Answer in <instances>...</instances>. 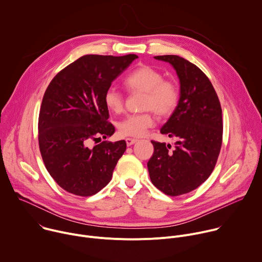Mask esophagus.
I'll list each match as a JSON object with an SVG mask.
<instances>
[{
    "mask_svg": "<svg viewBox=\"0 0 262 262\" xmlns=\"http://www.w3.org/2000/svg\"><path fill=\"white\" fill-rule=\"evenodd\" d=\"M125 141H126L127 146H132V145H134L138 140H137V139H135V138H126V139H125Z\"/></svg>",
    "mask_w": 262,
    "mask_h": 262,
    "instance_id": "1",
    "label": "esophagus"
}]
</instances>
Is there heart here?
Instances as JSON below:
<instances>
[{
	"label": "heart",
	"mask_w": 262,
	"mask_h": 262,
	"mask_svg": "<svg viewBox=\"0 0 262 262\" xmlns=\"http://www.w3.org/2000/svg\"><path fill=\"white\" fill-rule=\"evenodd\" d=\"M123 84L130 93L144 92L142 113L132 114L118 123V130L125 137H143L156 124V113L160 116L171 115L179 102V88L155 67L141 65L124 78ZM104 104L116 114L124 110V96L114 88L104 93Z\"/></svg>",
	"instance_id": "obj_1"
}]
</instances>
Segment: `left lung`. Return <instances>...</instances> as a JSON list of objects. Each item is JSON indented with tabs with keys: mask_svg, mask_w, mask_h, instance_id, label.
<instances>
[{
	"mask_svg": "<svg viewBox=\"0 0 262 262\" xmlns=\"http://www.w3.org/2000/svg\"><path fill=\"white\" fill-rule=\"evenodd\" d=\"M169 62L180 82V98L161 133L177 139L170 144L151 141L155 151L147 167L151 182L164 194L179 196L201 185L213 171L223 140L222 107L206 74L179 56L155 57Z\"/></svg>",
	"mask_w": 262,
	"mask_h": 262,
	"instance_id": "obj_1",
	"label": "left lung"
}]
</instances>
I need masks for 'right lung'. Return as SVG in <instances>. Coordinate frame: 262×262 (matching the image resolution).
Masks as SVG:
<instances>
[{"mask_svg":"<svg viewBox=\"0 0 262 262\" xmlns=\"http://www.w3.org/2000/svg\"><path fill=\"white\" fill-rule=\"evenodd\" d=\"M137 58L85 55L48 86L38 118L39 149L50 175L66 192L88 197L111 181L126 142L90 143L115 133L107 121L104 93Z\"/></svg>","mask_w":262,"mask_h":262,"instance_id":"obj_1","label":"right lung"}]
</instances>
